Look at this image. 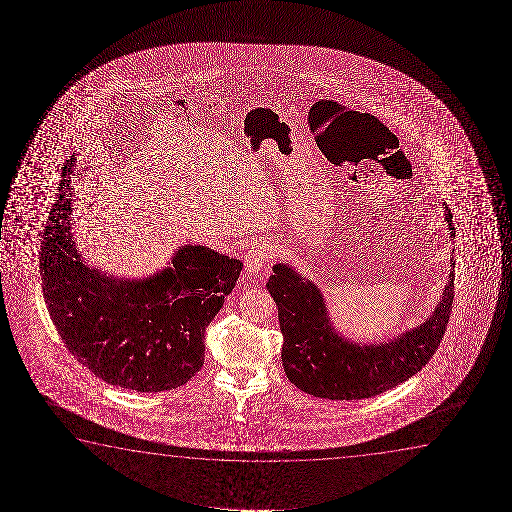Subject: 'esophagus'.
<instances>
[{
  "mask_svg": "<svg viewBox=\"0 0 512 512\" xmlns=\"http://www.w3.org/2000/svg\"><path fill=\"white\" fill-rule=\"evenodd\" d=\"M274 246L269 243H259L252 246L245 257V267L250 273H259L260 269L269 266L273 259Z\"/></svg>",
  "mask_w": 512,
  "mask_h": 512,
  "instance_id": "obj_1",
  "label": "esophagus"
}]
</instances>
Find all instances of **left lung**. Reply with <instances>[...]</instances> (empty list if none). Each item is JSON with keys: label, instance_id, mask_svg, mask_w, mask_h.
Returning <instances> with one entry per match:
<instances>
[{"label": "left lung", "instance_id": "obj_1", "mask_svg": "<svg viewBox=\"0 0 512 512\" xmlns=\"http://www.w3.org/2000/svg\"><path fill=\"white\" fill-rule=\"evenodd\" d=\"M444 215L455 238L448 206ZM273 271L267 290L278 306L283 369L292 385L320 399H369L420 372L441 344L455 297L451 271L441 301L425 322L385 343H353L334 329L313 281L288 264H276Z\"/></svg>", "mask_w": 512, "mask_h": 512}]
</instances>
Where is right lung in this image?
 I'll return each mask as SVG.
<instances>
[{
	"label": "right lung",
	"mask_w": 512,
	"mask_h": 512,
	"mask_svg": "<svg viewBox=\"0 0 512 512\" xmlns=\"http://www.w3.org/2000/svg\"><path fill=\"white\" fill-rule=\"evenodd\" d=\"M73 169L75 155L64 164L40 248L43 297L59 336L108 385L136 392L185 385L203 367L204 330L243 262L185 245L145 280H115L85 266L71 234Z\"/></svg>",
	"instance_id": "right-lung-1"
}]
</instances>
